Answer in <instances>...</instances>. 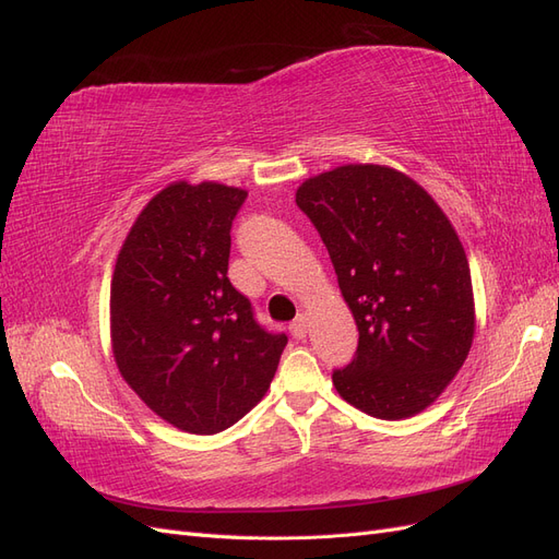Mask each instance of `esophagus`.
<instances>
[{
    "instance_id": "obj_1",
    "label": "esophagus",
    "mask_w": 559,
    "mask_h": 559,
    "mask_svg": "<svg viewBox=\"0 0 559 559\" xmlns=\"http://www.w3.org/2000/svg\"><path fill=\"white\" fill-rule=\"evenodd\" d=\"M289 331H292V335L296 337V341H302V337L308 335V317H306V314H298V317L292 321Z\"/></svg>"
}]
</instances>
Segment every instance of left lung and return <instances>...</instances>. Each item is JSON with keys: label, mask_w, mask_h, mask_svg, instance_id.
<instances>
[{"label": "left lung", "mask_w": 559, "mask_h": 559, "mask_svg": "<svg viewBox=\"0 0 559 559\" xmlns=\"http://www.w3.org/2000/svg\"><path fill=\"white\" fill-rule=\"evenodd\" d=\"M296 205L326 245L359 345L333 384L380 419L425 411L468 357L473 289L464 247L433 198L384 165L302 181Z\"/></svg>", "instance_id": "1"}]
</instances>
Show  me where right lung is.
<instances>
[{"mask_svg": "<svg viewBox=\"0 0 559 559\" xmlns=\"http://www.w3.org/2000/svg\"><path fill=\"white\" fill-rule=\"evenodd\" d=\"M247 191L163 189L138 216L111 277L118 370L151 411L189 433L242 419L275 378L284 333L265 331L228 280L230 228Z\"/></svg>", "mask_w": 559, "mask_h": 559, "instance_id": "obj_1", "label": "right lung"}]
</instances>
